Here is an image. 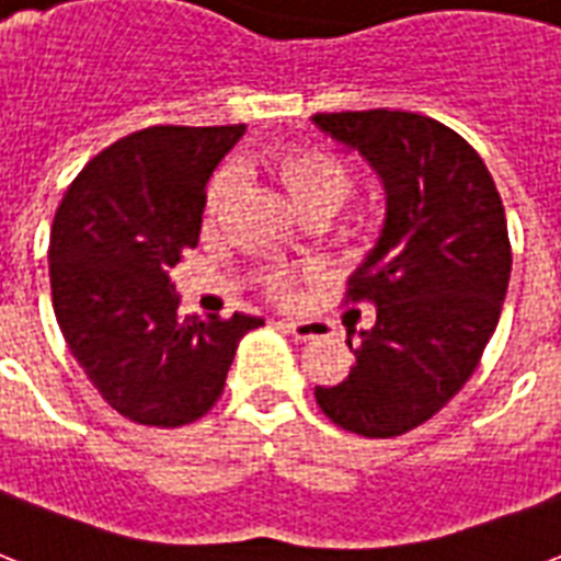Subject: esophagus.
Listing matches in <instances>:
<instances>
[{
    "label": "esophagus",
    "mask_w": 561,
    "mask_h": 561,
    "mask_svg": "<svg viewBox=\"0 0 561 561\" xmlns=\"http://www.w3.org/2000/svg\"><path fill=\"white\" fill-rule=\"evenodd\" d=\"M282 329H285L294 341H311V337H320V332H323V327H320V323H311V320H282Z\"/></svg>",
    "instance_id": "obj_1"
}]
</instances>
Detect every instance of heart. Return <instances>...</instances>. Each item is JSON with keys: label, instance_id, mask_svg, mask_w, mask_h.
<instances>
[{"label": "heart", "instance_id": "b5f03b06", "mask_svg": "<svg viewBox=\"0 0 561 561\" xmlns=\"http://www.w3.org/2000/svg\"><path fill=\"white\" fill-rule=\"evenodd\" d=\"M273 179L279 182L290 205L297 208L302 217L309 214H332L337 205L344 203L353 191V170L341 156L329 152V149L318 147H290L282 152H273L267 158ZM238 173L234 170H220L214 173L211 185L205 191V217L217 220L224 208L232 203V196L238 194ZM267 290L282 294L288 288V276L282 271L267 273L264 279Z\"/></svg>", "mask_w": 561, "mask_h": 561}]
</instances>
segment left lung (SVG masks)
<instances>
[{
    "mask_svg": "<svg viewBox=\"0 0 561 561\" xmlns=\"http://www.w3.org/2000/svg\"><path fill=\"white\" fill-rule=\"evenodd\" d=\"M311 123L365 158L385 191L382 232L347 297L376 306L344 382L318 385L329 421L394 438L459 394L506 299L512 250L489 167L468 140L412 111H341Z\"/></svg>",
    "mask_w": 561,
    "mask_h": 561,
    "instance_id": "8db88e82",
    "label": "left lung"
}]
</instances>
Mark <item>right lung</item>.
I'll list each match as a JSON object with an SVG mask.
<instances>
[{"instance_id": "1", "label": "right lung", "mask_w": 561, "mask_h": 561, "mask_svg": "<svg viewBox=\"0 0 561 561\" xmlns=\"http://www.w3.org/2000/svg\"><path fill=\"white\" fill-rule=\"evenodd\" d=\"M247 126H149L91 158L49 238L61 335L102 400L144 426H185L224 394L262 318H182L170 271L199 241L205 185Z\"/></svg>"}]
</instances>
